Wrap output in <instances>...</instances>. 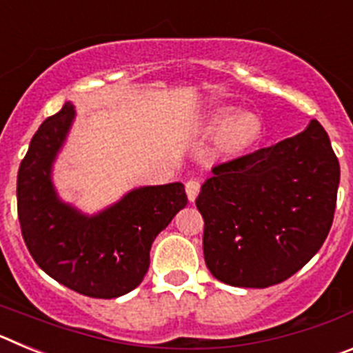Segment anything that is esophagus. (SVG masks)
<instances>
[{
	"mask_svg": "<svg viewBox=\"0 0 353 353\" xmlns=\"http://www.w3.org/2000/svg\"><path fill=\"white\" fill-rule=\"evenodd\" d=\"M199 182L198 180L191 179V180H187L185 182V192H187V198H189V201H194L196 198H198L199 194Z\"/></svg>",
	"mask_w": 353,
	"mask_h": 353,
	"instance_id": "esophagus-1",
	"label": "esophagus"
}]
</instances>
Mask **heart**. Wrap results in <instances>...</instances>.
<instances>
[{
	"mask_svg": "<svg viewBox=\"0 0 353 353\" xmlns=\"http://www.w3.org/2000/svg\"><path fill=\"white\" fill-rule=\"evenodd\" d=\"M212 125L215 129H223V145L230 150H239L248 146L256 138L260 125L252 114L242 113L233 118V109L224 108L215 111L212 117Z\"/></svg>",
	"mask_w": 353,
	"mask_h": 353,
	"instance_id": "obj_1",
	"label": "heart"
}]
</instances>
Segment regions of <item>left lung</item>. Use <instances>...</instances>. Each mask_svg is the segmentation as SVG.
I'll list each match as a JSON object with an SVG mask.
<instances>
[{"label": "left lung", "instance_id": "1", "mask_svg": "<svg viewBox=\"0 0 353 353\" xmlns=\"http://www.w3.org/2000/svg\"><path fill=\"white\" fill-rule=\"evenodd\" d=\"M339 162L316 120L301 134L212 168L196 207L212 276L267 288L301 270L332 226Z\"/></svg>", "mask_w": 353, "mask_h": 353}]
</instances>
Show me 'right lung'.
Listing matches in <instances>:
<instances>
[{
    "instance_id": "right-lung-1",
    "label": "right lung",
    "mask_w": 353,
    "mask_h": 353,
    "mask_svg": "<svg viewBox=\"0 0 353 353\" xmlns=\"http://www.w3.org/2000/svg\"><path fill=\"white\" fill-rule=\"evenodd\" d=\"M76 117L70 102L43 121L17 174V214L33 260L86 297L117 299L143 281L155 236L187 205L183 183L146 185L86 215L58 198L51 171Z\"/></svg>"
}]
</instances>
